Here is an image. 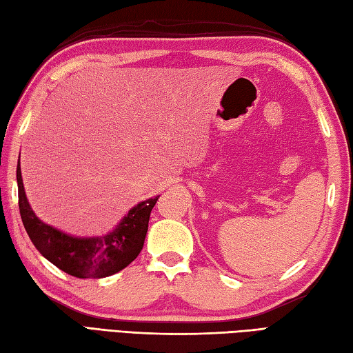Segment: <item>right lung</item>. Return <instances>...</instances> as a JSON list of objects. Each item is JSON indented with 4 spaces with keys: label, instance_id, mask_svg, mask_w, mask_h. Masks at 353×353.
Listing matches in <instances>:
<instances>
[{
    "label": "right lung",
    "instance_id": "1",
    "mask_svg": "<svg viewBox=\"0 0 353 353\" xmlns=\"http://www.w3.org/2000/svg\"><path fill=\"white\" fill-rule=\"evenodd\" d=\"M19 214L32 243L43 258L80 279H100L121 272L144 247L148 220L157 199L133 206L118 226L104 236H72L37 219L26 196L21 165L17 168Z\"/></svg>",
    "mask_w": 353,
    "mask_h": 353
}]
</instances>
